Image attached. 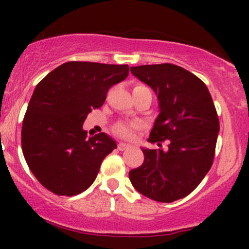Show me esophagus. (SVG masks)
<instances>
[{
    "label": "esophagus",
    "instance_id": "esophagus-1",
    "mask_svg": "<svg viewBox=\"0 0 249 249\" xmlns=\"http://www.w3.org/2000/svg\"><path fill=\"white\" fill-rule=\"evenodd\" d=\"M128 147H130V145L126 144V142H119V144H118V150H119V151L127 150Z\"/></svg>",
    "mask_w": 249,
    "mask_h": 249
}]
</instances>
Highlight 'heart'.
<instances>
[{"mask_svg": "<svg viewBox=\"0 0 249 249\" xmlns=\"http://www.w3.org/2000/svg\"><path fill=\"white\" fill-rule=\"evenodd\" d=\"M136 88L148 89L146 87H144V85H138V87H136ZM138 126L139 125L136 124V123H133V124H125V123H121V124H118L115 127V132L118 134V136L123 137V138L128 139V138H132L133 134H134V130H136Z\"/></svg>", "mask_w": 249, "mask_h": 249, "instance_id": "heart-1", "label": "heart"}]
</instances>
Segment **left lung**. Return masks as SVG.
Here are the masks:
<instances>
[{
	"label": "left lung",
	"mask_w": 249,
	"mask_h": 249,
	"mask_svg": "<svg viewBox=\"0 0 249 249\" xmlns=\"http://www.w3.org/2000/svg\"><path fill=\"white\" fill-rule=\"evenodd\" d=\"M134 77L152 88L159 115L142 147L144 162L128 172L133 187L147 198L172 202L188 196L213 164L219 118L204 82L178 65L153 64L131 68ZM168 141L166 150L161 142Z\"/></svg>",
	"instance_id": "left-lung-1"
}]
</instances>
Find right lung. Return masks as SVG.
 <instances>
[{"mask_svg":"<svg viewBox=\"0 0 249 249\" xmlns=\"http://www.w3.org/2000/svg\"><path fill=\"white\" fill-rule=\"evenodd\" d=\"M127 75V64L67 62L37 84L22 125V151L45 188L71 196L92 185L117 144L104 132L88 137L83 123Z\"/></svg>","mask_w":249,"mask_h":249,"instance_id":"add662e5","label":"right lung"}]
</instances>
